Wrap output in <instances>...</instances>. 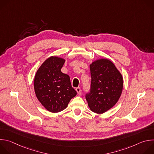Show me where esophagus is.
Segmentation results:
<instances>
[{"label":"esophagus","instance_id":"esophagus-1","mask_svg":"<svg viewBox=\"0 0 154 154\" xmlns=\"http://www.w3.org/2000/svg\"><path fill=\"white\" fill-rule=\"evenodd\" d=\"M75 90H76V91H77V93L78 94H80V93H81V89H80V88H79V87L76 88Z\"/></svg>","mask_w":154,"mask_h":154}]
</instances>
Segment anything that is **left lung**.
Returning a JSON list of instances; mask_svg holds the SVG:
<instances>
[{
  "instance_id": "obj_1",
  "label": "left lung",
  "mask_w": 154,
  "mask_h": 154,
  "mask_svg": "<svg viewBox=\"0 0 154 154\" xmlns=\"http://www.w3.org/2000/svg\"><path fill=\"white\" fill-rule=\"evenodd\" d=\"M90 69L91 89L86 99L91 111L102 114L118 102L123 89V77L114 63L106 58L93 61Z\"/></svg>"
}]
</instances>
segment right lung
<instances>
[{
    "instance_id": "obj_1",
    "label": "right lung",
    "mask_w": 154,
    "mask_h": 154,
    "mask_svg": "<svg viewBox=\"0 0 154 154\" xmlns=\"http://www.w3.org/2000/svg\"><path fill=\"white\" fill-rule=\"evenodd\" d=\"M65 60L57 56L46 59L37 70L33 82L35 95L48 111L55 113L64 109L77 95L70 77L61 71Z\"/></svg>"
}]
</instances>
